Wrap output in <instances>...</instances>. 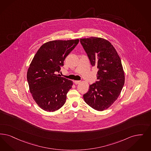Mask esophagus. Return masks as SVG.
<instances>
[{"label":"esophagus","mask_w":151,"mask_h":151,"mask_svg":"<svg viewBox=\"0 0 151 151\" xmlns=\"http://www.w3.org/2000/svg\"><path fill=\"white\" fill-rule=\"evenodd\" d=\"M81 81H78V80H76V81H74V83L76 85H78L80 83Z\"/></svg>","instance_id":"obj_1"}]
</instances>
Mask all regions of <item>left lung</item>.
<instances>
[{"label":"left lung","mask_w":151,"mask_h":151,"mask_svg":"<svg viewBox=\"0 0 151 151\" xmlns=\"http://www.w3.org/2000/svg\"><path fill=\"white\" fill-rule=\"evenodd\" d=\"M80 42L91 66L98 68L97 81L89 86L83 95L85 102L91 108L102 111L111 106L120 94L125 75L120 58L108 40L91 37Z\"/></svg>","instance_id":"1"}]
</instances>
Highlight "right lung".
<instances>
[{"mask_svg": "<svg viewBox=\"0 0 151 151\" xmlns=\"http://www.w3.org/2000/svg\"><path fill=\"white\" fill-rule=\"evenodd\" d=\"M78 42L76 39L46 42L39 49L31 63L27 73L30 91L38 106L46 111H57L65 103L73 81L57 73Z\"/></svg>", "mask_w": 151, "mask_h": 151, "instance_id": "add662e5", "label": "right lung"}]
</instances>
